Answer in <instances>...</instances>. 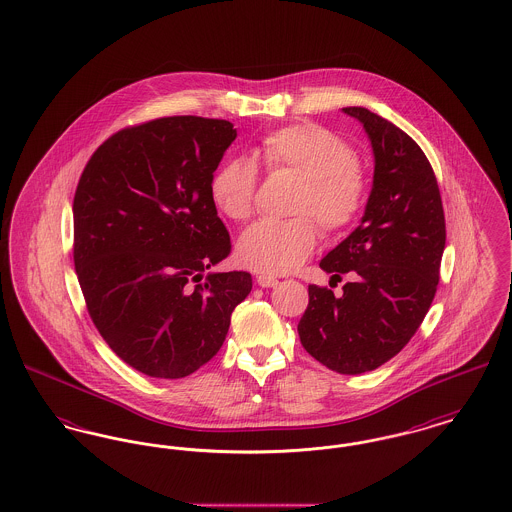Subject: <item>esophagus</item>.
I'll use <instances>...</instances> for the list:
<instances>
[{
    "instance_id": "esophagus-1",
    "label": "esophagus",
    "mask_w": 512,
    "mask_h": 512,
    "mask_svg": "<svg viewBox=\"0 0 512 512\" xmlns=\"http://www.w3.org/2000/svg\"><path fill=\"white\" fill-rule=\"evenodd\" d=\"M257 284H259L261 288H274V286L278 284V278L268 276V274H259V276H257Z\"/></svg>"
}]
</instances>
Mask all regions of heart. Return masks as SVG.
I'll use <instances>...</instances> for the list:
<instances>
[{
	"label": "heart",
	"mask_w": 512,
	"mask_h": 512,
	"mask_svg": "<svg viewBox=\"0 0 512 512\" xmlns=\"http://www.w3.org/2000/svg\"><path fill=\"white\" fill-rule=\"evenodd\" d=\"M268 172L299 176L290 220H261L249 226L236 245L244 267L286 274L315 251L318 226L336 236L361 217L368 199V174L353 147L318 124H292L265 136L259 147ZM259 169L251 157L226 159L213 174L209 192L220 215L244 222L253 215Z\"/></svg>",
	"instance_id": "b5f03b06"
}]
</instances>
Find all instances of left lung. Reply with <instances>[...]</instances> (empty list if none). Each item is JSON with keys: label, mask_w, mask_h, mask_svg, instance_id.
Here are the masks:
<instances>
[{"label": "left lung", "mask_w": 512, "mask_h": 512, "mask_svg": "<svg viewBox=\"0 0 512 512\" xmlns=\"http://www.w3.org/2000/svg\"><path fill=\"white\" fill-rule=\"evenodd\" d=\"M343 113L363 124L374 153L372 192L361 224L320 268L355 278L336 297L309 286L297 324L299 340L318 363L363 374L388 363L422 324L438 290L445 215L430 161L409 134L365 107Z\"/></svg>", "instance_id": "8db88e82"}]
</instances>
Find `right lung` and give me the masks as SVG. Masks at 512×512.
<instances>
[{"mask_svg": "<svg viewBox=\"0 0 512 512\" xmlns=\"http://www.w3.org/2000/svg\"><path fill=\"white\" fill-rule=\"evenodd\" d=\"M236 136L220 119L144 122L105 140L78 180L74 268L88 313L117 357L151 378L209 363L251 292L244 270L203 278L232 247L209 184Z\"/></svg>", "mask_w": 512, "mask_h": 512, "instance_id": "add662e5", "label": "right lung"}]
</instances>
